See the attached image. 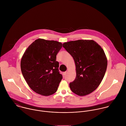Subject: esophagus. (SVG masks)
Returning a JSON list of instances; mask_svg holds the SVG:
<instances>
[{"label": "esophagus", "instance_id": "obj_1", "mask_svg": "<svg viewBox=\"0 0 126 126\" xmlns=\"http://www.w3.org/2000/svg\"><path fill=\"white\" fill-rule=\"evenodd\" d=\"M67 72H64V73H63V75L64 76H66V75H67Z\"/></svg>", "mask_w": 126, "mask_h": 126}]
</instances>
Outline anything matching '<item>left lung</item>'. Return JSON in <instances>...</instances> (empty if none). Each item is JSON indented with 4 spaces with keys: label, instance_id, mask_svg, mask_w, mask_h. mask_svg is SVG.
Wrapping results in <instances>:
<instances>
[{
    "label": "left lung",
    "instance_id": "obj_1",
    "mask_svg": "<svg viewBox=\"0 0 126 126\" xmlns=\"http://www.w3.org/2000/svg\"><path fill=\"white\" fill-rule=\"evenodd\" d=\"M63 47L73 57L76 67L75 80L70 83L71 91L83 96L100 84L107 67V58L103 49L93 40H78L65 42Z\"/></svg>",
    "mask_w": 126,
    "mask_h": 126
}]
</instances>
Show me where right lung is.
Returning a JSON list of instances; mask_svg holds the SVG:
<instances>
[{"mask_svg": "<svg viewBox=\"0 0 126 126\" xmlns=\"http://www.w3.org/2000/svg\"><path fill=\"white\" fill-rule=\"evenodd\" d=\"M62 47L61 42L38 38L26 50L21 59V70L28 85L36 93L49 96L57 91L62 76L56 58Z\"/></svg>", "mask_w": 126, "mask_h": 126, "instance_id": "right-lung-1", "label": "right lung"}]
</instances>
